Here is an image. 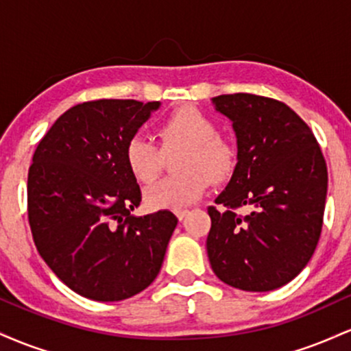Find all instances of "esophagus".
<instances>
[{"label": "esophagus", "mask_w": 351, "mask_h": 351, "mask_svg": "<svg viewBox=\"0 0 351 351\" xmlns=\"http://www.w3.org/2000/svg\"><path fill=\"white\" fill-rule=\"evenodd\" d=\"M176 213V217H178L180 221H183V217L188 215V209H178V211H175Z\"/></svg>", "instance_id": "esophagus-1"}]
</instances>
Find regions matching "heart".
Listing matches in <instances>:
<instances>
[{"mask_svg": "<svg viewBox=\"0 0 351 351\" xmlns=\"http://www.w3.org/2000/svg\"><path fill=\"white\" fill-rule=\"evenodd\" d=\"M160 147L145 136H134L125 147V162L136 181L150 184L160 176L165 155L178 153V176L160 181L145 195L155 209H183L206 193L209 180L228 178L236 167V150L217 135V125L199 108L175 110L156 128Z\"/></svg>", "mask_w": 351, "mask_h": 351, "instance_id": "obj_1", "label": "heart"}]
</instances>
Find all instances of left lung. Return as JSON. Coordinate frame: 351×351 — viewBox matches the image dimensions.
<instances>
[{"label":"left lung","instance_id":"8db88e82","mask_svg":"<svg viewBox=\"0 0 351 351\" xmlns=\"http://www.w3.org/2000/svg\"><path fill=\"white\" fill-rule=\"evenodd\" d=\"M237 138L226 189L208 208L209 264L224 284L247 292L279 289L315 251L327 198V163L308 125L284 102L263 95L213 99ZM252 213L237 215V207Z\"/></svg>","mask_w":351,"mask_h":351}]
</instances>
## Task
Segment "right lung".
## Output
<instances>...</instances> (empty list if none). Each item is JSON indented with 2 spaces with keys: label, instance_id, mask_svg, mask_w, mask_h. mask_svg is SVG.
<instances>
[{
  "label": "right lung",
  "instance_id": "add662e5",
  "mask_svg": "<svg viewBox=\"0 0 351 351\" xmlns=\"http://www.w3.org/2000/svg\"><path fill=\"white\" fill-rule=\"evenodd\" d=\"M160 102L100 99L56 120L27 175V217L36 247L67 287L97 302L142 292L162 269L178 219L145 216L125 147Z\"/></svg>",
  "mask_w": 351,
  "mask_h": 351
}]
</instances>
